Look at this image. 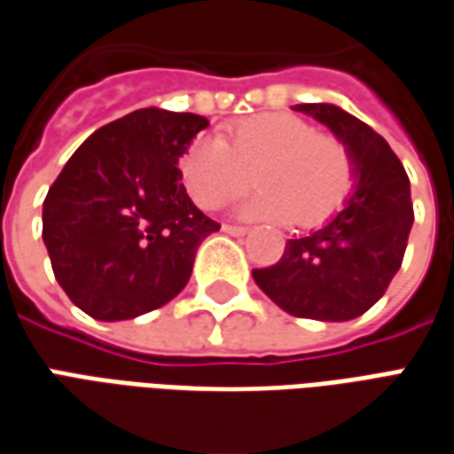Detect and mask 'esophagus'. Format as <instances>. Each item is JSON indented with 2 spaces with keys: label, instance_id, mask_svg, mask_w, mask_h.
I'll list each match as a JSON object with an SVG mask.
<instances>
[{
  "label": "esophagus",
  "instance_id": "34e87169",
  "mask_svg": "<svg viewBox=\"0 0 454 454\" xmlns=\"http://www.w3.org/2000/svg\"><path fill=\"white\" fill-rule=\"evenodd\" d=\"M222 232L232 234V237H245L249 230H247V227H239V224H222Z\"/></svg>",
  "mask_w": 454,
  "mask_h": 454
}]
</instances>
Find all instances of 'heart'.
Returning a JSON list of instances; mask_svg holds the SVG:
<instances>
[{
  "label": "heart",
  "mask_w": 454,
  "mask_h": 454,
  "mask_svg": "<svg viewBox=\"0 0 454 454\" xmlns=\"http://www.w3.org/2000/svg\"><path fill=\"white\" fill-rule=\"evenodd\" d=\"M262 187L242 207L245 217L317 227L333 217L356 185L346 143L317 133L292 114L247 118L217 136H197L180 158V177L200 207L220 209Z\"/></svg>",
  "instance_id": "1"
}]
</instances>
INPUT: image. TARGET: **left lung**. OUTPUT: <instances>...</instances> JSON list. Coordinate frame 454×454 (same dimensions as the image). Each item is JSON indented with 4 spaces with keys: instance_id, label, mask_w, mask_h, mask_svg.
<instances>
[{
    "instance_id": "1",
    "label": "left lung",
    "mask_w": 454,
    "mask_h": 454,
    "mask_svg": "<svg viewBox=\"0 0 454 454\" xmlns=\"http://www.w3.org/2000/svg\"><path fill=\"white\" fill-rule=\"evenodd\" d=\"M351 150L356 190L317 232L289 239L277 264L254 269L257 286L286 314L351 321L386 294L412 227L411 180L371 126L331 103H299Z\"/></svg>"
}]
</instances>
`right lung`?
Listing matches in <instances>:
<instances>
[{"label": "right lung", "instance_id": "1", "mask_svg": "<svg viewBox=\"0 0 454 454\" xmlns=\"http://www.w3.org/2000/svg\"><path fill=\"white\" fill-rule=\"evenodd\" d=\"M209 126L140 108L98 128L43 200V245L68 299L98 321L160 309L185 289L197 247L220 230L180 183V158Z\"/></svg>", "mask_w": 454, "mask_h": 454}]
</instances>
